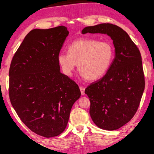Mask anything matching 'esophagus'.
Instances as JSON below:
<instances>
[{
    "instance_id": "obj_1",
    "label": "esophagus",
    "mask_w": 154,
    "mask_h": 154,
    "mask_svg": "<svg viewBox=\"0 0 154 154\" xmlns=\"http://www.w3.org/2000/svg\"><path fill=\"white\" fill-rule=\"evenodd\" d=\"M80 90H81V92L82 95L85 94V88L82 86H80Z\"/></svg>"
}]
</instances>
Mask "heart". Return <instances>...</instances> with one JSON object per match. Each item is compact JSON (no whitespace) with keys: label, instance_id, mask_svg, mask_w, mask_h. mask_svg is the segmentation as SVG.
<instances>
[{"label":"heart","instance_id":"1","mask_svg":"<svg viewBox=\"0 0 154 154\" xmlns=\"http://www.w3.org/2000/svg\"><path fill=\"white\" fill-rule=\"evenodd\" d=\"M68 53H60L57 62L64 74L70 76L78 64L79 72L86 80L94 81L103 77L110 69L114 48L107 42L82 38L73 42Z\"/></svg>","mask_w":154,"mask_h":154}]
</instances>
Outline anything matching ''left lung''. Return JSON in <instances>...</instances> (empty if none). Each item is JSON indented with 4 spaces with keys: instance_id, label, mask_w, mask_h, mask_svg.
<instances>
[{
    "instance_id": "1",
    "label": "left lung",
    "mask_w": 154,
    "mask_h": 154,
    "mask_svg": "<svg viewBox=\"0 0 154 154\" xmlns=\"http://www.w3.org/2000/svg\"><path fill=\"white\" fill-rule=\"evenodd\" d=\"M101 33L112 39L115 56L108 72L85 90L90 114L100 128L114 131L130 121L140 106L145 81L141 54L126 31L111 23L88 26L82 34Z\"/></svg>"
}]
</instances>
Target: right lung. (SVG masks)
Instances as JSON below:
<instances>
[{"mask_svg":"<svg viewBox=\"0 0 154 154\" xmlns=\"http://www.w3.org/2000/svg\"><path fill=\"white\" fill-rule=\"evenodd\" d=\"M68 35L62 26L31 30L13 56L9 71L13 108L30 130L45 137L63 132L81 94L79 85L60 72L57 62Z\"/></svg>","mask_w":154,"mask_h":154,"instance_id":"add662e5","label":"right lung"}]
</instances>
